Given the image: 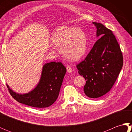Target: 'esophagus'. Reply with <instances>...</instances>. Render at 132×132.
<instances>
[{"label":"esophagus","instance_id":"esophagus-1","mask_svg":"<svg viewBox=\"0 0 132 132\" xmlns=\"http://www.w3.org/2000/svg\"><path fill=\"white\" fill-rule=\"evenodd\" d=\"M66 69H67V71H68V72H72V69H71L70 66H67Z\"/></svg>","mask_w":132,"mask_h":132}]
</instances>
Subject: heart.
Here are the masks:
<instances>
[{
  "label": "heart",
  "instance_id": "heart-1",
  "mask_svg": "<svg viewBox=\"0 0 132 132\" xmlns=\"http://www.w3.org/2000/svg\"><path fill=\"white\" fill-rule=\"evenodd\" d=\"M52 45L60 47L63 57L70 61H77L85 54L87 39L80 28L63 26L56 29L50 38Z\"/></svg>",
  "mask_w": 132,
  "mask_h": 132
}]
</instances>
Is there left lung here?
Instances as JSON below:
<instances>
[{"label": "left lung", "instance_id": "obj_1", "mask_svg": "<svg viewBox=\"0 0 132 132\" xmlns=\"http://www.w3.org/2000/svg\"><path fill=\"white\" fill-rule=\"evenodd\" d=\"M92 24L96 28V36L100 38L77 68L86 80L84 86L86 96L97 98L112 87L122 69L123 57L112 32L101 23Z\"/></svg>", "mask_w": 132, "mask_h": 132}]
</instances>
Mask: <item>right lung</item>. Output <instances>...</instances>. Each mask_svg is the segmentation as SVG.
<instances>
[{
    "mask_svg": "<svg viewBox=\"0 0 132 132\" xmlns=\"http://www.w3.org/2000/svg\"><path fill=\"white\" fill-rule=\"evenodd\" d=\"M66 69L61 62L45 63L43 66L39 83L27 94L13 91L7 85L11 96L18 102L36 108H46L52 105L58 98Z\"/></svg>",
    "mask_w": 132,
    "mask_h": 132,
    "instance_id": "1",
    "label": "right lung"
}]
</instances>
